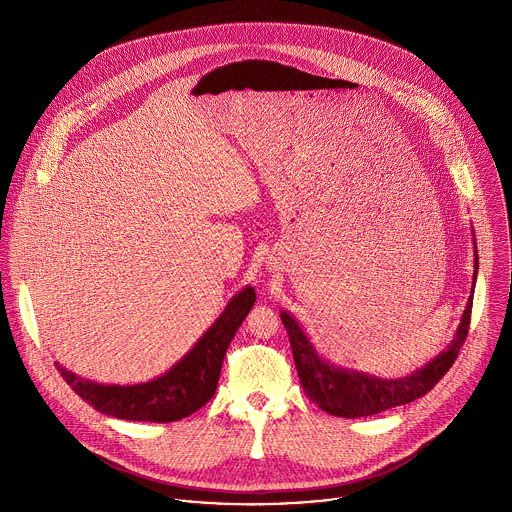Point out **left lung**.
Masks as SVG:
<instances>
[{"instance_id":"left-lung-1","label":"left lung","mask_w":512,"mask_h":512,"mask_svg":"<svg viewBox=\"0 0 512 512\" xmlns=\"http://www.w3.org/2000/svg\"><path fill=\"white\" fill-rule=\"evenodd\" d=\"M474 269H478V251L474 253ZM474 285H476V271H474V283H472V296L468 298L466 310L462 314V322L456 330L452 344L442 354H437L431 362H427L423 369L401 379H377L367 373H356V371L334 367V364L326 362L316 352V348L312 346V342L308 340L300 324L287 312H281V322L289 336L291 352H294L296 369H298V377L304 393L322 411L336 417H348V419L377 415L391 407L405 405L423 397L444 379V375L456 362L460 348L464 346V340L470 328V316H472Z\"/></svg>"}]
</instances>
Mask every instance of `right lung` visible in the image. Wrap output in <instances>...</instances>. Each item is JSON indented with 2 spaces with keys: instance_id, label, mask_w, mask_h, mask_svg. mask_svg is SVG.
Returning a JSON list of instances; mask_svg holds the SVG:
<instances>
[{
  "instance_id": "add662e5",
  "label": "right lung",
  "mask_w": 512,
  "mask_h": 512,
  "mask_svg": "<svg viewBox=\"0 0 512 512\" xmlns=\"http://www.w3.org/2000/svg\"><path fill=\"white\" fill-rule=\"evenodd\" d=\"M255 304V289L243 287L227 304L225 312L202 334L194 348L174 367L148 383L101 385L85 381L56 362L62 379L93 409L127 421H178L206 405L221 377L223 358L239 326Z\"/></svg>"
}]
</instances>
